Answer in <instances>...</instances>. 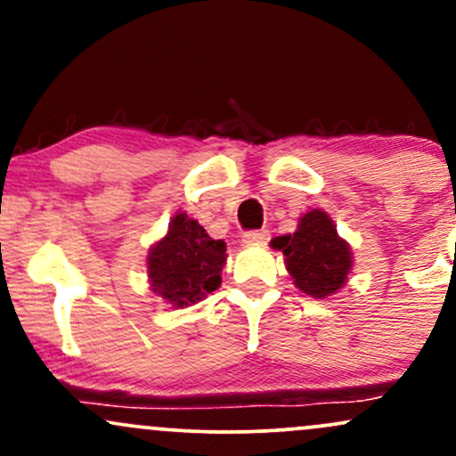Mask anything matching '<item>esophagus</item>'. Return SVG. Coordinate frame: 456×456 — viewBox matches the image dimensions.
I'll return each instance as SVG.
<instances>
[{"label": "esophagus", "instance_id": "1", "mask_svg": "<svg viewBox=\"0 0 456 456\" xmlns=\"http://www.w3.org/2000/svg\"><path fill=\"white\" fill-rule=\"evenodd\" d=\"M268 232L265 229H255V232H246L244 233V242L246 244H265L268 242Z\"/></svg>", "mask_w": 456, "mask_h": 456}]
</instances>
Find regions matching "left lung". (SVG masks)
Here are the masks:
<instances>
[{
    "mask_svg": "<svg viewBox=\"0 0 456 456\" xmlns=\"http://www.w3.org/2000/svg\"><path fill=\"white\" fill-rule=\"evenodd\" d=\"M272 246L285 255L297 289L313 297H326L341 289L352 268V250L322 210L305 214L294 235L276 238Z\"/></svg>",
    "mask_w": 456,
    "mask_h": 456,
    "instance_id": "1",
    "label": "left lung"
}]
</instances>
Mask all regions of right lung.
Masks as SVG:
<instances>
[{
	"label": "right lung",
	"instance_id": "add662e5",
	"mask_svg": "<svg viewBox=\"0 0 456 456\" xmlns=\"http://www.w3.org/2000/svg\"><path fill=\"white\" fill-rule=\"evenodd\" d=\"M227 246L212 240L197 221L177 214L169 232L150 250L151 289L174 306H188L221 285Z\"/></svg>",
	"mask_w": 456,
	"mask_h": 456
}]
</instances>
